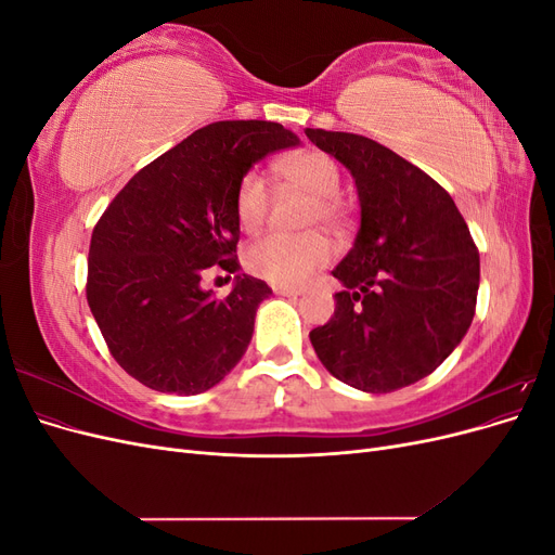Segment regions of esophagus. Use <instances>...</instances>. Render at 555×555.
I'll use <instances>...</instances> for the list:
<instances>
[{
    "label": "esophagus",
    "instance_id": "esophagus-1",
    "mask_svg": "<svg viewBox=\"0 0 555 555\" xmlns=\"http://www.w3.org/2000/svg\"><path fill=\"white\" fill-rule=\"evenodd\" d=\"M273 292H275L278 296H289V298L300 296V292H298V289H287V287H273Z\"/></svg>",
    "mask_w": 555,
    "mask_h": 555
}]
</instances>
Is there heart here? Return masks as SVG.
Masks as SVG:
<instances>
[{
  "mask_svg": "<svg viewBox=\"0 0 555 555\" xmlns=\"http://www.w3.org/2000/svg\"><path fill=\"white\" fill-rule=\"evenodd\" d=\"M280 171L296 188L312 194V204L306 212V224H340L347 217V204L340 198L343 171L324 150H304L280 162ZM273 201L271 180L261 169H247L233 194L238 227L247 233L257 231L268 217ZM331 243L317 231L296 233H266L245 247V268L257 278L278 284V287H304L319 268L331 261Z\"/></svg>",
  "mask_w": 555,
  "mask_h": 555,
  "instance_id": "b5f03b06",
  "label": "heart"
}]
</instances>
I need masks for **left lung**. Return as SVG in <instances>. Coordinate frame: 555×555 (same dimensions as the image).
<instances>
[{
  "instance_id": "8db88e82",
  "label": "left lung",
  "mask_w": 555,
  "mask_h": 555,
  "mask_svg": "<svg viewBox=\"0 0 555 555\" xmlns=\"http://www.w3.org/2000/svg\"><path fill=\"white\" fill-rule=\"evenodd\" d=\"M357 180L361 229L333 271L335 312L310 331L326 371L386 393L430 375L473 324L479 251L442 184L382 143L306 129Z\"/></svg>"
}]
</instances>
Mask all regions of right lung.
<instances>
[{"mask_svg":"<svg viewBox=\"0 0 555 555\" xmlns=\"http://www.w3.org/2000/svg\"><path fill=\"white\" fill-rule=\"evenodd\" d=\"M298 145L278 122H215L133 176L94 224L88 306L111 357L162 393H201L241 361L271 294L238 275L231 294L201 289L210 266L233 273L241 227L233 194L251 164Z\"/></svg>","mask_w":555,"mask_h":555,"instance_id":"right-lung-1","label":"right lung"}]
</instances>
